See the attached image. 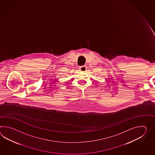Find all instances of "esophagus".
<instances>
[{
  "label": "esophagus",
  "instance_id": "1",
  "mask_svg": "<svg viewBox=\"0 0 155 155\" xmlns=\"http://www.w3.org/2000/svg\"><path fill=\"white\" fill-rule=\"evenodd\" d=\"M87 69V67H86V65H83V66H81V67H79V69L80 71H81V72H85L86 70Z\"/></svg>",
  "mask_w": 155,
  "mask_h": 155
}]
</instances>
